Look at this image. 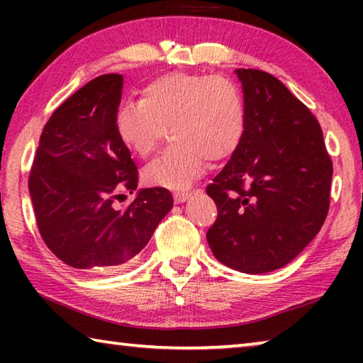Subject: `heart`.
Returning a JSON list of instances; mask_svg holds the SVG:
<instances>
[{"mask_svg": "<svg viewBox=\"0 0 363 363\" xmlns=\"http://www.w3.org/2000/svg\"><path fill=\"white\" fill-rule=\"evenodd\" d=\"M220 120L224 121V128L216 139L211 143H205L208 153H211L216 158L230 157L238 147V139H240V115L232 106L224 107V113H220Z\"/></svg>", "mask_w": 363, "mask_h": 363, "instance_id": "heart-1", "label": "heart"}]
</instances>
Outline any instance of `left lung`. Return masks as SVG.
Masks as SVG:
<instances>
[{
  "label": "left lung",
  "instance_id": "1",
  "mask_svg": "<svg viewBox=\"0 0 363 363\" xmlns=\"http://www.w3.org/2000/svg\"><path fill=\"white\" fill-rule=\"evenodd\" d=\"M123 77L101 75L54 110L28 176L48 248L77 269L118 266L149 243L173 206L167 189H138V167L118 131ZM120 185L130 196H116Z\"/></svg>",
  "mask_w": 363,
  "mask_h": 363
}]
</instances>
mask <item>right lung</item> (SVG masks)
<instances>
[{
	"instance_id": "obj_1",
	"label": "right lung",
	"mask_w": 363,
	"mask_h": 363,
	"mask_svg": "<svg viewBox=\"0 0 363 363\" xmlns=\"http://www.w3.org/2000/svg\"><path fill=\"white\" fill-rule=\"evenodd\" d=\"M243 133L206 187L218 218L206 232L219 262L266 274L294 259L330 208L333 163L311 110L270 73L238 69Z\"/></svg>"
}]
</instances>
